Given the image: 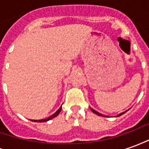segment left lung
<instances>
[{
  "label": "left lung",
  "instance_id": "1",
  "mask_svg": "<svg viewBox=\"0 0 149 149\" xmlns=\"http://www.w3.org/2000/svg\"><path fill=\"white\" fill-rule=\"evenodd\" d=\"M91 110H92V112H94V113H95V114H97V115H98V116H104V115H102V114H100V113H99V112H97V111H95V110H94V109H91ZM125 112H122V113H120V114H119V115H118V116H120L123 115V114H124V113H125Z\"/></svg>",
  "mask_w": 149,
  "mask_h": 149
}]
</instances>
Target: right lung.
Listing matches in <instances>:
<instances>
[{
  "mask_svg": "<svg viewBox=\"0 0 149 149\" xmlns=\"http://www.w3.org/2000/svg\"><path fill=\"white\" fill-rule=\"evenodd\" d=\"M61 107L56 112L54 113V114H52V116H50L49 117H48V118H46V119H43V120H32V121H34V122H45V121H48V120H51V119L52 118H54V117H56V116H58L59 115V113L61 112Z\"/></svg>",
  "mask_w": 149,
  "mask_h": 149,
  "instance_id": "obj_1",
  "label": "right lung"
}]
</instances>
